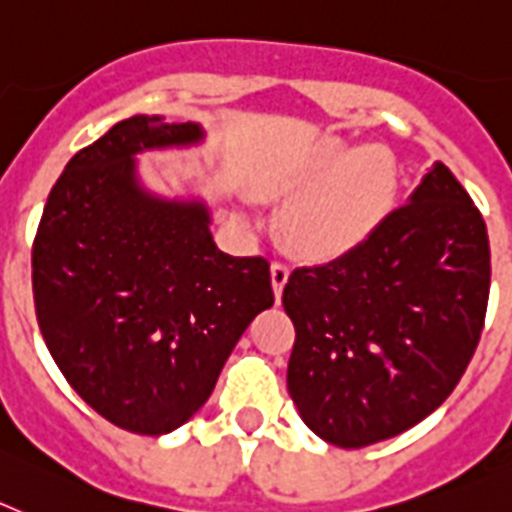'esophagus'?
<instances>
[{
    "mask_svg": "<svg viewBox=\"0 0 512 512\" xmlns=\"http://www.w3.org/2000/svg\"><path fill=\"white\" fill-rule=\"evenodd\" d=\"M270 278H273V291H275V299H281L283 286L288 281V265L283 260H275L273 268H270Z\"/></svg>",
    "mask_w": 512,
    "mask_h": 512,
    "instance_id": "1",
    "label": "esophagus"
}]
</instances>
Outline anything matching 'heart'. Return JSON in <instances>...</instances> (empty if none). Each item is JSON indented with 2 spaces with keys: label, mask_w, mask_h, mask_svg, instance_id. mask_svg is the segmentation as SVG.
Here are the masks:
<instances>
[{
  "label": "heart",
  "mask_w": 512,
  "mask_h": 512,
  "mask_svg": "<svg viewBox=\"0 0 512 512\" xmlns=\"http://www.w3.org/2000/svg\"><path fill=\"white\" fill-rule=\"evenodd\" d=\"M397 162L379 144L350 149L327 139L283 172L288 242L311 260L355 252L384 224L397 198Z\"/></svg>",
  "instance_id": "1"
}]
</instances>
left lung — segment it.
Masks as SVG:
<instances>
[{
  "label": "left lung",
  "instance_id": "1",
  "mask_svg": "<svg viewBox=\"0 0 512 512\" xmlns=\"http://www.w3.org/2000/svg\"><path fill=\"white\" fill-rule=\"evenodd\" d=\"M487 299V226L435 162L363 247L288 278L283 309L296 327L288 394L301 420L340 448L410 430L464 376Z\"/></svg>",
  "mask_w": 512,
  "mask_h": 512
}]
</instances>
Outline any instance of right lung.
Returning <instances> with one entry per match:
<instances>
[{
  "label": "right lung",
  "instance_id": "right-lung-1",
  "mask_svg": "<svg viewBox=\"0 0 512 512\" xmlns=\"http://www.w3.org/2000/svg\"><path fill=\"white\" fill-rule=\"evenodd\" d=\"M201 139L198 123L162 115L115 123L69 159L33 242L35 314L53 361L97 415L131 433L188 422L273 306L265 257L226 255L201 201H164L136 180L139 151Z\"/></svg>",
  "mask_w": 512,
  "mask_h": 512
}]
</instances>
